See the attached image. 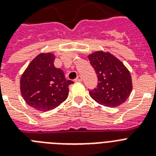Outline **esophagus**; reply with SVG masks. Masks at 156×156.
Wrapping results in <instances>:
<instances>
[{"label": "esophagus", "instance_id": "34e87169", "mask_svg": "<svg viewBox=\"0 0 156 156\" xmlns=\"http://www.w3.org/2000/svg\"><path fill=\"white\" fill-rule=\"evenodd\" d=\"M74 81H75V82H81V81H82V76H78L74 80Z\"/></svg>", "mask_w": 156, "mask_h": 156}]
</instances>
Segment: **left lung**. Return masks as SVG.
<instances>
[{
  "mask_svg": "<svg viewBox=\"0 0 156 156\" xmlns=\"http://www.w3.org/2000/svg\"><path fill=\"white\" fill-rule=\"evenodd\" d=\"M88 59L98 78L96 87L89 90L91 98L108 107L126 102L133 86L129 72L123 63L110 53L102 51L90 54Z\"/></svg>",
  "mask_w": 156,
  "mask_h": 156,
  "instance_id": "1",
  "label": "left lung"
}]
</instances>
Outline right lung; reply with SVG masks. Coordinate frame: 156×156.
Listing matches in <instances>:
<instances>
[{"label": "right lung", "instance_id": "right-lung-1", "mask_svg": "<svg viewBox=\"0 0 156 156\" xmlns=\"http://www.w3.org/2000/svg\"><path fill=\"white\" fill-rule=\"evenodd\" d=\"M52 54H41L30 62L21 76L20 91L30 106L41 111L56 108L68 98L69 86L61 69L54 66Z\"/></svg>", "mask_w": 156, "mask_h": 156}]
</instances>
